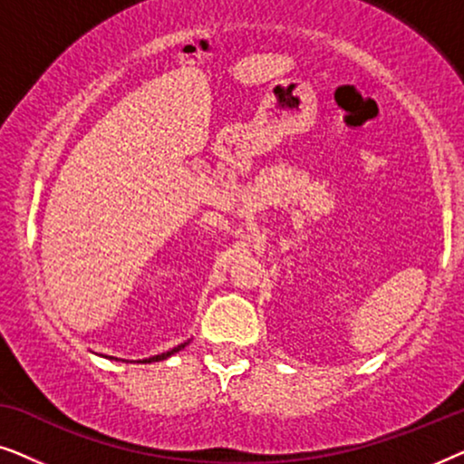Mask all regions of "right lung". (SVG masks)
<instances>
[{"instance_id": "right-lung-1", "label": "right lung", "mask_w": 464, "mask_h": 464, "mask_svg": "<svg viewBox=\"0 0 464 464\" xmlns=\"http://www.w3.org/2000/svg\"><path fill=\"white\" fill-rule=\"evenodd\" d=\"M188 344V342H186ZM186 344H179V346H175V348H170V351H167V353H162V354H156V357H150V359H143L141 363H151V361H162V359H167V357H170V354H175V353H179L183 346Z\"/></svg>"}]
</instances>
